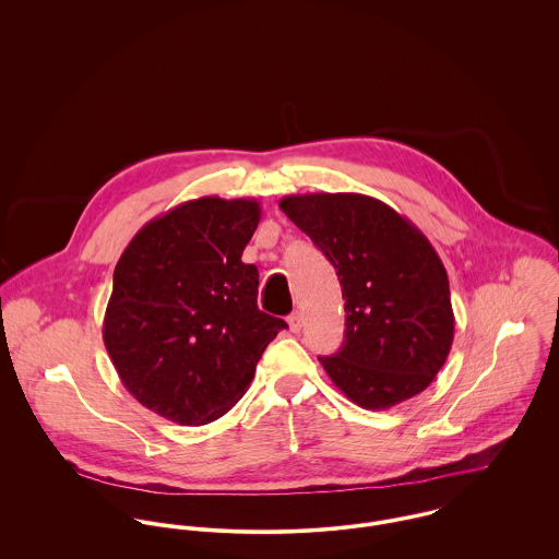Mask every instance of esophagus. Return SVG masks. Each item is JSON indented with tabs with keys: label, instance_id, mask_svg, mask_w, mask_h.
Listing matches in <instances>:
<instances>
[{
	"label": "esophagus",
	"instance_id": "1",
	"mask_svg": "<svg viewBox=\"0 0 559 559\" xmlns=\"http://www.w3.org/2000/svg\"><path fill=\"white\" fill-rule=\"evenodd\" d=\"M287 323H289V330L292 332H300L302 330V312H292L289 314V319H287Z\"/></svg>",
	"mask_w": 559,
	"mask_h": 559
}]
</instances>
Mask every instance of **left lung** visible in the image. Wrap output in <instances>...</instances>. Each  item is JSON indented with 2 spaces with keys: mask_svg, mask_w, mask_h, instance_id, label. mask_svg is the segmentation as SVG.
<instances>
[{
  "mask_svg": "<svg viewBox=\"0 0 559 559\" xmlns=\"http://www.w3.org/2000/svg\"><path fill=\"white\" fill-rule=\"evenodd\" d=\"M278 205L336 267L345 341L319 358L334 385L365 409L394 407L429 388L450 354L454 312L427 236L358 192L287 194Z\"/></svg>",
  "mask_w": 559,
  "mask_h": 559,
  "instance_id": "obj_1",
  "label": "left lung"
}]
</instances>
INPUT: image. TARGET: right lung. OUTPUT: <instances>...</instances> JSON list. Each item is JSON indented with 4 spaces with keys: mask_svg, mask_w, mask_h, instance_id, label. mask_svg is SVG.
<instances>
[{
    "mask_svg": "<svg viewBox=\"0 0 559 559\" xmlns=\"http://www.w3.org/2000/svg\"><path fill=\"white\" fill-rule=\"evenodd\" d=\"M259 221L254 199H190L143 225L122 252L103 338L150 412L185 427L225 416L287 328L259 310V272L242 261Z\"/></svg>",
    "mask_w": 559,
    "mask_h": 559,
    "instance_id": "1",
    "label": "right lung"
}]
</instances>
